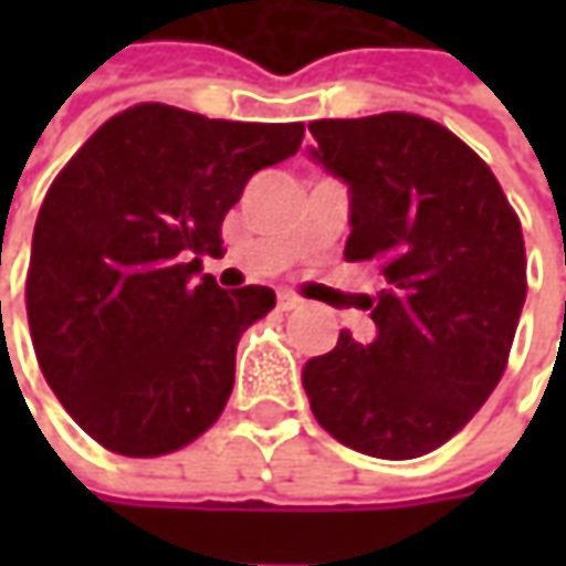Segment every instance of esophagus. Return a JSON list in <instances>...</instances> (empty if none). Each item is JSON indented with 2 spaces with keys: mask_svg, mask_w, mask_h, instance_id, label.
Listing matches in <instances>:
<instances>
[{
  "mask_svg": "<svg viewBox=\"0 0 566 566\" xmlns=\"http://www.w3.org/2000/svg\"><path fill=\"white\" fill-rule=\"evenodd\" d=\"M276 305H280V312H295L302 305V298L293 293H280L276 295Z\"/></svg>",
  "mask_w": 566,
  "mask_h": 566,
  "instance_id": "1",
  "label": "esophagus"
}]
</instances>
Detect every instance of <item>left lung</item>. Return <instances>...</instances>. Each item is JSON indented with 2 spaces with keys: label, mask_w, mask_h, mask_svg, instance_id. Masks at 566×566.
<instances>
[{
  "label": "left lung",
  "mask_w": 566,
  "mask_h": 566,
  "mask_svg": "<svg viewBox=\"0 0 566 566\" xmlns=\"http://www.w3.org/2000/svg\"><path fill=\"white\" fill-rule=\"evenodd\" d=\"M308 157L349 188L346 261H371L375 339L305 361L324 431L380 460L450 441L507 368L526 302L523 229L485 160L412 113L308 125Z\"/></svg>",
  "instance_id": "8db88e82"
}]
</instances>
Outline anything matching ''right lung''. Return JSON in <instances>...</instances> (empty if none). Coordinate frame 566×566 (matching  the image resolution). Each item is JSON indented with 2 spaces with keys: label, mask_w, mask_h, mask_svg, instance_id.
<instances>
[{
  "label": "right lung",
  "mask_w": 566,
  "mask_h": 566,
  "mask_svg": "<svg viewBox=\"0 0 566 566\" xmlns=\"http://www.w3.org/2000/svg\"><path fill=\"white\" fill-rule=\"evenodd\" d=\"M302 135V122L138 103L55 176L33 227L28 324L43 378L97 444L160 457L220 419L239 337L276 295L220 290L198 276L201 254H220L245 182Z\"/></svg>",
  "instance_id": "add662e5"
}]
</instances>
